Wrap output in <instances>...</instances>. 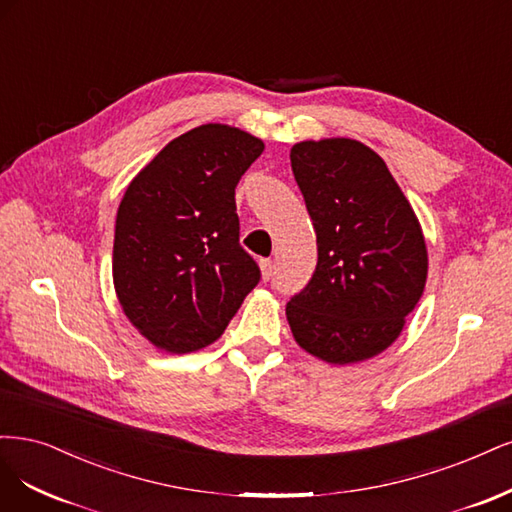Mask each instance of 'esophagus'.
<instances>
[{
  "mask_svg": "<svg viewBox=\"0 0 512 512\" xmlns=\"http://www.w3.org/2000/svg\"><path fill=\"white\" fill-rule=\"evenodd\" d=\"M259 268H261L263 280H270L272 274H274V261L272 259H261L259 261Z\"/></svg>",
  "mask_w": 512,
  "mask_h": 512,
  "instance_id": "esophagus-1",
  "label": "esophagus"
}]
</instances>
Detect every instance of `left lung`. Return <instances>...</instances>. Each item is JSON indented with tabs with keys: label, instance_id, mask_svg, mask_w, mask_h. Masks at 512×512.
I'll return each instance as SVG.
<instances>
[{
	"label": "left lung",
	"instance_id": "8db88e82",
	"mask_svg": "<svg viewBox=\"0 0 512 512\" xmlns=\"http://www.w3.org/2000/svg\"><path fill=\"white\" fill-rule=\"evenodd\" d=\"M291 168L317 232V268L287 304L302 349L334 366L383 353L427 280L423 229L387 163L351 138L304 140Z\"/></svg>",
	"mask_w": 512,
	"mask_h": 512
}]
</instances>
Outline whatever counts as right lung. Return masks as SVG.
<instances>
[{"label":"right lung","mask_w":512,"mask_h":512,"mask_svg":"<svg viewBox=\"0 0 512 512\" xmlns=\"http://www.w3.org/2000/svg\"><path fill=\"white\" fill-rule=\"evenodd\" d=\"M263 153L246 131L206 123L174 138L127 185L112 280L129 323L166 353L212 344L259 283L240 246L236 185Z\"/></svg>","instance_id":"add662e5"}]
</instances>
